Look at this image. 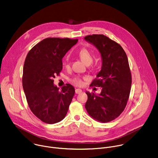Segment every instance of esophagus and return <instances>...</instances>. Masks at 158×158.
<instances>
[{
  "label": "esophagus",
  "instance_id": "obj_1",
  "mask_svg": "<svg viewBox=\"0 0 158 158\" xmlns=\"http://www.w3.org/2000/svg\"><path fill=\"white\" fill-rule=\"evenodd\" d=\"M82 92V90L81 89H80V88H77L76 89H75V93H76V94H79V93H81Z\"/></svg>",
  "mask_w": 158,
  "mask_h": 158
}]
</instances>
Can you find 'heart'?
Wrapping results in <instances>:
<instances>
[{"label": "heart", "mask_w": 158, "mask_h": 158, "mask_svg": "<svg viewBox=\"0 0 158 158\" xmlns=\"http://www.w3.org/2000/svg\"><path fill=\"white\" fill-rule=\"evenodd\" d=\"M78 55L80 57V58L86 64L89 65L93 61V56L89 52V50L86 48V47H83L81 48L79 52H78ZM66 67H69L70 65V63L69 58H67L66 59ZM89 78L87 76H79V75H76L73 77L71 80V82L75 85L76 86H81L83 85V81L84 80H88Z\"/></svg>", "instance_id": "b5f03b06"}]
</instances>
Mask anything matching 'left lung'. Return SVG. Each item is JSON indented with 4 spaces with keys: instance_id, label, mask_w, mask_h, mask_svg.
Wrapping results in <instances>:
<instances>
[{
    "instance_id": "obj_1",
    "label": "left lung",
    "mask_w": 158,
    "mask_h": 158,
    "mask_svg": "<svg viewBox=\"0 0 158 158\" xmlns=\"http://www.w3.org/2000/svg\"><path fill=\"white\" fill-rule=\"evenodd\" d=\"M85 40L101 53L102 67L90 86L102 87L98 95L86 91L85 108L94 119L107 123L124 111L130 97L132 78L128 57L117 42L102 34L87 35Z\"/></svg>"
}]
</instances>
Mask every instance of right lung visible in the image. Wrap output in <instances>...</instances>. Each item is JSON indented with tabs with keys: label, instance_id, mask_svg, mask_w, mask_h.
I'll return each instance as SVG.
<instances>
[{
	"label": "right lung",
	"instance_id": "right-lung-1",
	"mask_svg": "<svg viewBox=\"0 0 158 158\" xmlns=\"http://www.w3.org/2000/svg\"><path fill=\"white\" fill-rule=\"evenodd\" d=\"M78 39L49 37L36 44L25 60L22 85L28 106L34 115L47 124L64 119L75 94V88L67 84L59 88L53 78L60 75L62 58Z\"/></svg>",
	"mask_w": 158,
	"mask_h": 158
}]
</instances>
